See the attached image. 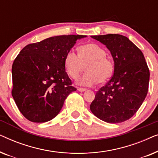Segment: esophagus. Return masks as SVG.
<instances>
[{"instance_id":"esophagus-1","label":"esophagus","mask_w":158,"mask_h":158,"mask_svg":"<svg viewBox=\"0 0 158 158\" xmlns=\"http://www.w3.org/2000/svg\"><path fill=\"white\" fill-rule=\"evenodd\" d=\"M77 90L80 92H84L85 91V90H87L86 88H77Z\"/></svg>"}]
</instances>
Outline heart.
I'll return each mask as SVG.
<instances>
[{"label":"heart","mask_w":158,"mask_h":158,"mask_svg":"<svg viewBox=\"0 0 158 158\" xmlns=\"http://www.w3.org/2000/svg\"><path fill=\"white\" fill-rule=\"evenodd\" d=\"M78 55L70 51L66 54L64 65L67 73L71 78L76 80L85 68L86 73L79 79L77 83L84 86H91L102 83L111 77L114 64L106 57V52L102 47L94 43L79 47Z\"/></svg>","instance_id":"1"}]
</instances>
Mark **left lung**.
<instances>
[{
    "mask_svg": "<svg viewBox=\"0 0 158 158\" xmlns=\"http://www.w3.org/2000/svg\"><path fill=\"white\" fill-rule=\"evenodd\" d=\"M90 36L106 47L114 62V75L96 94L90 111L108 123L128 120L148 94L150 70L143 53L127 36L120 34Z\"/></svg>",
    "mask_w": 158,
    "mask_h": 158,
    "instance_id": "8db88e82",
    "label": "left lung"
}]
</instances>
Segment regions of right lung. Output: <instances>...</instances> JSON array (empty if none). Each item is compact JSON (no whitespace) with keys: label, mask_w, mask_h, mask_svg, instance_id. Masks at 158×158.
<instances>
[{"label":"right lung","mask_w":158,"mask_h":158,"mask_svg":"<svg viewBox=\"0 0 158 158\" xmlns=\"http://www.w3.org/2000/svg\"><path fill=\"white\" fill-rule=\"evenodd\" d=\"M86 36H52L21 49L12 65V96L28 120H52L68 95L76 90L65 72L64 60L76 41Z\"/></svg>","instance_id":"1"}]
</instances>
